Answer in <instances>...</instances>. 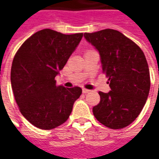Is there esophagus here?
<instances>
[{"label":"esophagus","instance_id":"esophagus-1","mask_svg":"<svg viewBox=\"0 0 159 159\" xmlns=\"http://www.w3.org/2000/svg\"><path fill=\"white\" fill-rule=\"evenodd\" d=\"M82 92H83V94H88V93L90 92V90H89V89H83Z\"/></svg>","mask_w":159,"mask_h":159}]
</instances>
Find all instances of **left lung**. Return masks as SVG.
<instances>
[{
	"mask_svg": "<svg viewBox=\"0 0 159 159\" xmlns=\"http://www.w3.org/2000/svg\"><path fill=\"white\" fill-rule=\"evenodd\" d=\"M84 37L99 52L111 88L108 93L99 92L101 100L93 108L94 116L107 127L124 128L139 116L149 95L146 57L134 41L113 29L85 33Z\"/></svg>",
	"mask_w": 159,
	"mask_h": 159,
	"instance_id": "obj_1",
	"label": "left lung"
}]
</instances>
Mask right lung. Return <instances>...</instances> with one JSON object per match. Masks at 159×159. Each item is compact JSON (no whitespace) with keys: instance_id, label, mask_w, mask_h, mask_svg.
<instances>
[{"instance_id":"right-lung-1","label":"right lung","mask_w":159,"mask_h":159,"mask_svg":"<svg viewBox=\"0 0 159 159\" xmlns=\"http://www.w3.org/2000/svg\"><path fill=\"white\" fill-rule=\"evenodd\" d=\"M43 29L25 40L12 62L10 81L22 115L36 127L49 130L64 124L80 96L79 87L57 86L55 80L82 39Z\"/></svg>"}]
</instances>
